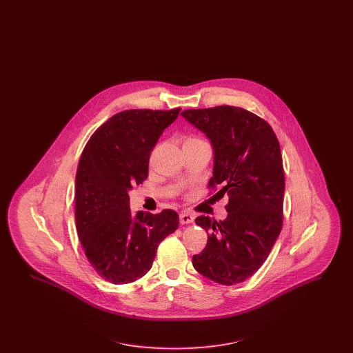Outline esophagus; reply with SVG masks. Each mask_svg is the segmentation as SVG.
<instances>
[{"label": "esophagus", "instance_id": "1", "mask_svg": "<svg viewBox=\"0 0 353 353\" xmlns=\"http://www.w3.org/2000/svg\"><path fill=\"white\" fill-rule=\"evenodd\" d=\"M194 221V217L190 214V213H186V212H183V213H180V222L185 225V223H192Z\"/></svg>", "mask_w": 353, "mask_h": 353}]
</instances>
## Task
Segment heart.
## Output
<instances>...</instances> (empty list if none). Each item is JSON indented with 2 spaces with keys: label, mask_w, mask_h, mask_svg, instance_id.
Returning a JSON list of instances; mask_svg holds the SVG:
<instances>
[{
  "label": "heart",
  "mask_w": 353,
  "mask_h": 353,
  "mask_svg": "<svg viewBox=\"0 0 353 353\" xmlns=\"http://www.w3.org/2000/svg\"><path fill=\"white\" fill-rule=\"evenodd\" d=\"M188 141H202V140L197 139V137H190V139H188L185 143H188Z\"/></svg>",
  "instance_id": "heart-1"
}]
</instances>
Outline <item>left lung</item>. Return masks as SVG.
<instances>
[{"instance_id":"8db88e82","label":"left lung","mask_w":353,"mask_h":353,"mask_svg":"<svg viewBox=\"0 0 353 353\" xmlns=\"http://www.w3.org/2000/svg\"><path fill=\"white\" fill-rule=\"evenodd\" d=\"M206 134L214 152L209 188L229 196L228 217L196 223L209 232L192 263L203 276L232 285L263 265L282 230L285 172L281 147L269 123L241 107L219 105L181 112Z\"/></svg>"}]
</instances>
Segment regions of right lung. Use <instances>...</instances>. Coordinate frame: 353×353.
<instances>
[{
	"label": "right lung",
	"instance_id": "obj_1",
	"mask_svg": "<svg viewBox=\"0 0 353 353\" xmlns=\"http://www.w3.org/2000/svg\"><path fill=\"white\" fill-rule=\"evenodd\" d=\"M180 111L119 112L82 152L75 177L77 232L88 262L107 282L123 285L144 276L159 243L179 228L172 209L134 216L128 192L148 177L152 150Z\"/></svg>",
	"mask_w": 353,
	"mask_h": 353
}]
</instances>
